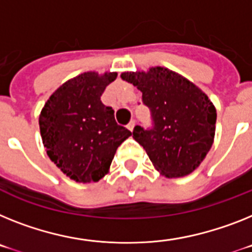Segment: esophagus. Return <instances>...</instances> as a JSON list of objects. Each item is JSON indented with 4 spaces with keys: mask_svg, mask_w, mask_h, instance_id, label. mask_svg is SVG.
<instances>
[{
    "mask_svg": "<svg viewBox=\"0 0 252 252\" xmlns=\"http://www.w3.org/2000/svg\"><path fill=\"white\" fill-rule=\"evenodd\" d=\"M134 126H136V122H134V120H130V122L128 123V126H128V129H129V130H133V129H134Z\"/></svg>",
    "mask_w": 252,
    "mask_h": 252,
    "instance_id": "34e87169",
    "label": "esophagus"
}]
</instances>
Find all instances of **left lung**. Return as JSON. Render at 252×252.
<instances>
[{
  "instance_id": "1",
  "label": "left lung",
  "mask_w": 252,
  "mask_h": 252,
  "mask_svg": "<svg viewBox=\"0 0 252 252\" xmlns=\"http://www.w3.org/2000/svg\"><path fill=\"white\" fill-rule=\"evenodd\" d=\"M122 79L142 92L151 126H136L133 138L158 172L168 178L192 173L211 149L217 111L208 96L186 78L164 67L123 73Z\"/></svg>"
}]
</instances>
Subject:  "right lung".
Segmentation results:
<instances>
[{
	"label": "right lung",
	"mask_w": 252,
	"mask_h": 252,
	"mask_svg": "<svg viewBox=\"0 0 252 252\" xmlns=\"http://www.w3.org/2000/svg\"><path fill=\"white\" fill-rule=\"evenodd\" d=\"M115 79L116 73L80 74L55 91L39 115L47 155L75 182L100 181L118 147L132 134L101 101Z\"/></svg>",
	"instance_id": "1"
}]
</instances>
